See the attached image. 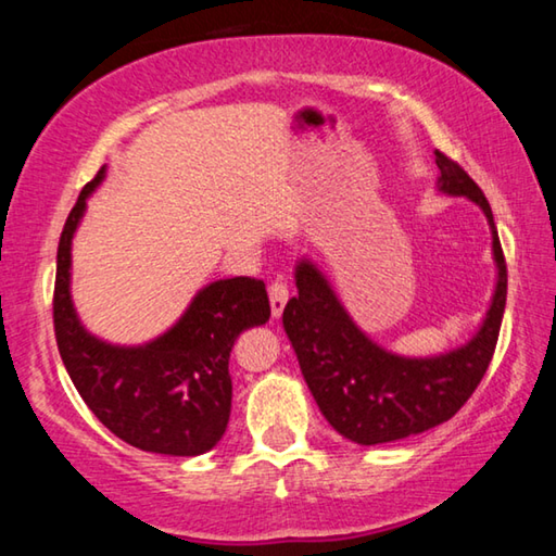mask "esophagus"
Masks as SVG:
<instances>
[{
    "label": "esophagus",
    "mask_w": 556,
    "mask_h": 556,
    "mask_svg": "<svg viewBox=\"0 0 556 556\" xmlns=\"http://www.w3.org/2000/svg\"><path fill=\"white\" fill-rule=\"evenodd\" d=\"M289 301V287L285 285V281H271L269 285V306H271V316L279 318L281 312H285Z\"/></svg>",
    "instance_id": "1"
}]
</instances>
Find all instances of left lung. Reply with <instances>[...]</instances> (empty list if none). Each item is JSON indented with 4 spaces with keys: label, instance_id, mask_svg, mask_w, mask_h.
<instances>
[{
    "label": "left lung",
    "instance_id": "8db88e82",
    "mask_svg": "<svg viewBox=\"0 0 556 556\" xmlns=\"http://www.w3.org/2000/svg\"><path fill=\"white\" fill-rule=\"evenodd\" d=\"M434 154L439 191L473 201L493 235L497 281L483 324L470 341L427 357L388 351L353 321L331 281L308 260H299V296L289 299L281 316L318 409L338 434L363 446L421 434L454 417L483 380L501 333L507 269L491 203L464 168L439 149Z\"/></svg>",
    "mask_w": 556,
    "mask_h": 556
}]
</instances>
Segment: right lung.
<instances>
[{
  "label": "right lung",
  "instance_id": "add662e5",
  "mask_svg": "<svg viewBox=\"0 0 556 556\" xmlns=\"http://www.w3.org/2000/svg\"><path fill=\"white\" fill-rule=\"evenodd\" d=\"M108 168L83 188L59 242L53 289L55 343L75 390L112 434L164 456H199L225 434L235 338L269 321L265 281L218 279L193 296L184 316L154 341L115 345L80 324L71 299V244L88 195Z\"/></svg>",
  "mask_w": 556,
  "mask_h": 556
}]
</instances>
